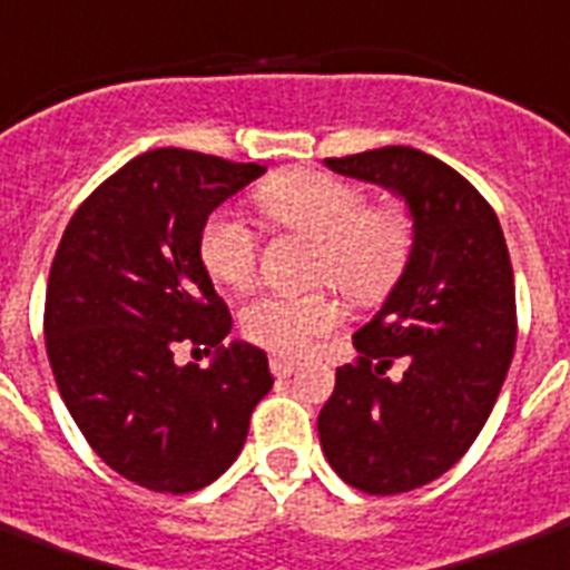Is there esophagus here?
<instances>
[{
  "label": "esophagus",
  "instance_id": "obj_1",
  "mask_svg": "<svg viewBox=\"0 0 570 570\" xmlns=\"http://www.w3.org/2000/svg\"><path fill=\"white\" fill-rule=\"evenodd\" d=\"M268 364H272V373L284 380V376H289V373L298 367V358H289V355H272V362Z\"/></svg>",
  "mask_w": 570,
  "mask_h": 570
}]
</instances>
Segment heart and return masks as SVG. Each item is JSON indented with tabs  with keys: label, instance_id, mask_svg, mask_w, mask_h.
<instances>
[{
	"label": "heart",
	"instance_id": "b5f03b06",
	"mask_svg": "<svg viewBox=\"0 0 570 570\" xmlns=\"http://www.w3.org/2000/svg\"><path fill=\"white\" fill-rule=\"evenodd\" d=\"M256 206L272 224L314 233V272L350 295H376L401 272L410 242L403 217L389 208L362 212V190L337 176L284 173L256 190ZM199 259L217 284L245 289L256 272L254 227L233 208H217L199 229ZM341 320V304L323 289L263 293L242 311V332L272 353L298 355Z\"/></svg>",
	"mask_w": 570,
	"mask_h": 570
}]
</instances>
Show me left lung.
I'll use <instances>...</instances> for the list:
<instances>
[{
	"mask_svg": "<svg viewBox=\"0 0 570 570\" xmlns=\"http://www.w3.org/2000/svg\"><path fill=\"white\" fill-rule=\"evenodd\" d=\"M325 167L385 188L412 220L401 277L353 334L358 364L337 367L316 421L350 488L394 497L449 472L490 419L514 355V272L497 212L440 158L385 146Z\"/></svg>",
	"mask_w": 570,
	"mask_h": 570,
	"instance_id": "obj_1",
	"label": "left lung"
}]
</instances>
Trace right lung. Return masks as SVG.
<instances>
[{
	"label": "right lung",
	"mask_w": 570,
	"mask_h": 570,
	"mask_svg": "<svg viewBox=\"0 0 570 570\" xmlns=\"http://www.w3.org/2000/svg\"><path fill=\"white\" fill-rule=\"evenodd\" d=\"M266 167L151 149L73 212L56 250L43 334L65 406L95 454L155 493H194L233 466L268 391L266 353L229 341L199 229ZM212 352L208 368L175 358Z\"/></svg>",
	"instance_id": "add662e5"
}]
</instances>
